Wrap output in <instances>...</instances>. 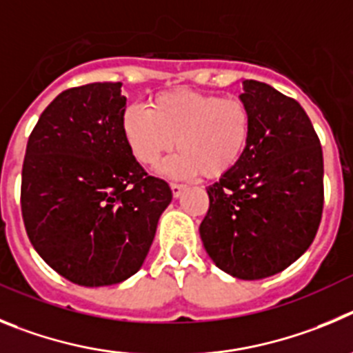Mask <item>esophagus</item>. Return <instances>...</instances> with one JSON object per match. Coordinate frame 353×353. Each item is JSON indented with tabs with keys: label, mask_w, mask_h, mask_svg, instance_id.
<instances>
[{
	"label": "esophagus",
	"mask_w": 353,
	"mask_h": 353,
	"mask_svg": "<svg viewBox=\"0 0 353 353\" xmlns=\"http://www.w3.org/2000/svg\"><path fill=\"white\" fill-rule=\"evenodd\" d=\"M184 188H186V186H184V184H177V183H172V184H170V190H172V195L176 196V199H179L181 193L184 192Z\"/></svg>",
	"instance_id": "esophagus-1"
}]
</instances>
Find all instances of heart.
I'll use <instances>...</instances> for the list:
<instances>
[{
    "label": "heart",
    "mask_w": 353,
    "mask_h": 353,
    "mask_svg": "<svg viewBox=\"0 0 353 353\" xmlns=\"http://www.w3.org/2000/svg\"><path fill=\"white\" fill-rule=\"evenodd\" d=\"M253 117L241 98L174 90L149 100V109L130 105L121 116V133L133 158L157 167L174 148L179 153L165 165L170 177H221L246 153Z\"/></svg>",
    "instance_id": "b5f03b06"
}]
</instances>
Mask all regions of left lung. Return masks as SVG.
<instances>
[{"instance_id": "1", "label": "left lung", "mask_w": 353, "mask_h": 353, "mask_svg": "<svg viewBox=\"0 0 353 353\" xmlns=\"http://www.w3.org/2000/svg\"><path fill=\"white\" fill-rule=\"evenodd\" d=\"M253 117L239 163L208 188L200 239L216 268L239 279L285 271L313 243L323 209V157L310 117L269 84L243 81Z\"/></svg>"}]
</instances>
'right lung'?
<instances>
[{
    "mask_svg": "<svg viewBox=\"0 0 353 353\" xmlns=\"http://www.w3.org/2000/svg\"><path fill=\"white\" fill-rule=\"evenodd\" d=\"M121 82L63 91L38 119L22 165L28 237L54 271L82 287L121 283L142 268L172 200L121 133Z\"/></svg>",
    "mask_w": 353,
    "mask_h": 353,
    "instance_id": "right-lung-1",
    "label": "right lung"
}]
</instances>
